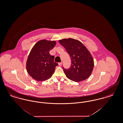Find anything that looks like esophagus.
<instances>
[{
	"label": "esophagus",
	"instance_id": "1",
	"mask_svg": "<svg viewBox=\"0 0 123 123\" xmlns=\"http://www.w3.org/2000/svg\"><path fill=\"white\" fill-rule=\"evenodd\" d=\"M59 66H61L62 65V62H60V63H59Z\"/></svg>",
	"mask_w": 123,
	"mask_h": 123
}]
</instances>
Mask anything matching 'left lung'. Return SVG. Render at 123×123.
<instances>
[{"label":"left lung","mask_w":123,"mask_h":123,"mask_svg":"<svg viewBox=\"0 0 123 123\" xmlns=\"http://www.w3.org/2000/svg\"><path fill=\"white\" fill-rule=\"evenodd\" d=\"M69 54L71 65L69 69H63L66 77L74 82H81L87 79L93 70L94 60L87 48L80 41L72 38L59 40Z\"/></svg>","instance_id":"1"}]
</instances>
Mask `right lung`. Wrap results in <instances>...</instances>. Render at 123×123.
Here are the masks:
<instances>
[{"label": "right lung", "mask_w": 123, "mask_h": 123, "mask_svg": "<svg viewBox=\"0 0 123 123\" xmlns=\"http://www.w3.org/2000/svg\"><path fill=\"white\" fill-rule=\"evenodd\" d=\"M55 41L42 40L37 42L31 49L26 63L28 73L37 81H44L52 76L56 66L54 56L49 51L55 46Z\"/></svg>", "instance_id": "add662e5"}]
</instances>
